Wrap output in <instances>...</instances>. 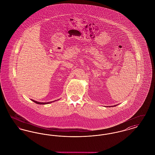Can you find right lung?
I'll return each mask as SVG.
<instances>
[{"label": "right lung", "mask_w": 155, "mask_h": 155, "mask_svg": "<svg viewBox=\"0 0 155 155\" xmlns=\"http://www.w3.org/2000/svg\"><path fill=\"white\" fill-rule=\"evenodd\" d=\"M34 102L37 103V104H48V103H51L52 102H46V103H43V102H37L35 101H34V100H32Z\"/></svg>", "instance_id": "obj_1"}]
</instances>
